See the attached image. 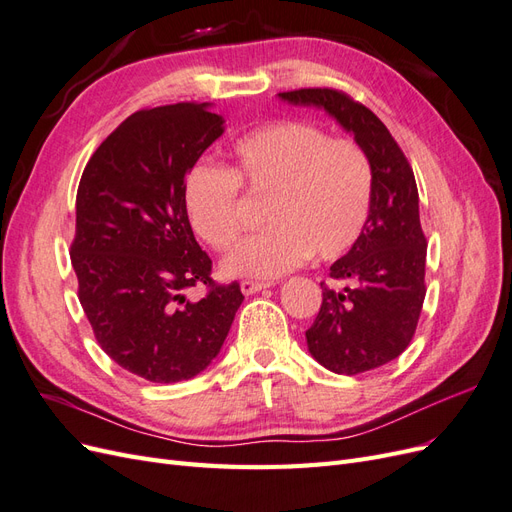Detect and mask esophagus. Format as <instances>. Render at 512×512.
Instances as JSON below:
<instances>
[{"mask_svg":"<svg viewBox=\"0 0 512 512\" xmlns=\"http://www.w3.org/2000/svg\"><path fill=\"white\" fill-rule=\"evenodd\" d=\"M265 288H269V284H265V282H254V280H243L241 282V292L243 294H254V292L265 290Z\"/></svg>","mask_w":512,"mask_h":512,"instance_id":"esophagus-1","label":"esophagus"}]
</instances>
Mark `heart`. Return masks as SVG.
<instances>
[{
	"instance_id": "b5f03b06",
	"label": "heart",
	"mask_w": 512,
	"mask_h": 512,
	"mask_svg": "<svg viewBox=\"0 0 512 512\" xmlns=\"http://www.w3.org/2000/svg\"><path fill=\"white\" fill-rule=\"evenodd\" d=\"M230 168L200 162L183 181V205L196 235L226 252L245 232L241 188L269 198L265 232L226 260L235 277L273 280L309 256L335 260L361 239L374 203V166L350 138L314 123L277 119L239 136Z\"/></svg>"
}]
</instances>
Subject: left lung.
<instances>
[{
	"mask_svg": "<svg viewBox=\"0 0 512 512\" xmlns=\"http://www.w3.org/2000/svg\"><path fill=\"white\" fill-rule=\"evenodd\" d=\"M292 104L320 106L354 134L374 166V203L361 239L320 282L322 305L305 331L314 359L335 374L356 376L391 363L416 331L425 301L427 239L418 218L412 166L389 128L346 91L331 87L280 94Z\"/></svg>",
	"mask_w": 512,
	"mask_h": 512,
	"instance_id": "left-lung-1",
	"label": "left lung"
}]
</instances>
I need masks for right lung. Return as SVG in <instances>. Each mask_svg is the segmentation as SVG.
Here are the masks:
<instances>
[{
	"mask_svg": "<svg viewBox=\"0 0 512 512\" xmlns=\"http://www.w3.org/2000/svg\"><path fill=\"white\" fill-rule=\"evenodd\" d=\"M222 126L207 102L136 111L94 151L76 192L79 301L100 348L149 382L200 374L243 303L237 282L211 280L183 205L185 175ZM194 285L208 288L200 302L182 294Z\"/></svg>",
	"mask_w": 512,
	"mask_h": 512,
	"instance_id": "obj_1",
	"label": "right lung"
}]
</instances>
